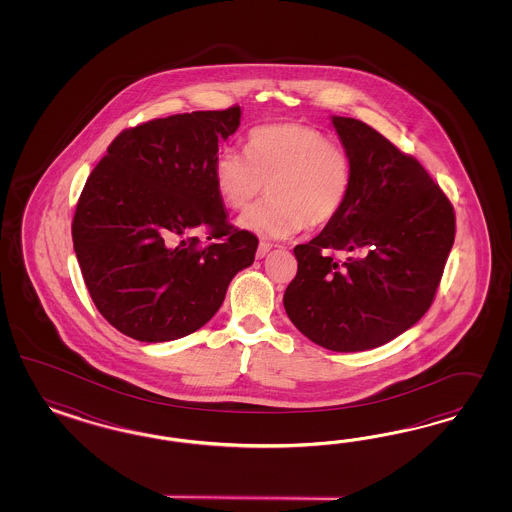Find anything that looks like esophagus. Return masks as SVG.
Instances as JSON below:
<instances>
[{
  "mask_svg": "<svg viewBox=\"0 0 512 512\" xmlns=\"http://www.w3.org/2000/svg\"><path fill=\"white\" fill-rule=\"evenodd\" d=\"M270 249H272V244H270V242H261V244H259V248H257V259H263V257H266Z\"/></svg>",
  "mask_w": 512,
  "mask_h": 512,
  "instance_id": "34e87169",
  "label": "esophagus"
}]
</instances>
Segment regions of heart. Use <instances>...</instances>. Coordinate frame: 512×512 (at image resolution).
<instances>
[{"label":"heart","mask_w":512,"mask_h":512,"mask_svg":"<svg viewBox=\"0 0 512 512\" xmlns=\"http://www.w3.org/2000/svg\"><path fill=\"white\" fill-rule=\"evenodd\" d=\"M353 182L349 154L321 131L300 124L255 127L246 154L227 148L214 163V184L231 210H244L263 193L268 199L240 217L244 231L268 240L332 223Z\"/></svg>","instance_id":"obj_1"}]
</instances>
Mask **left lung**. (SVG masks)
<instances>
[{
	"label": "left lung",
	"mask_w": 512,
	"mask_h": 512,
	"mask_svg": "<svg viewBox=\"0 0 512 512\" xmlns=\"http://www.w3.org/2000/svg\"><path fill=\"white\" fill-rule=\"evenodd\" d=\"M332 125L351 157V191L338 217L293 249L298 270L283 306L313 343L355 353L394 340L432 306L456 219L413 155L355 118L332 116Z\"/></svg>",
	"instance_id": "left-lung-1"
}]
</instances>
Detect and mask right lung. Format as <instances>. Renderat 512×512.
<instances>
[{
    "label": "right lung",
    "mask_w": 512,
    "mask_h": 512,
    "mask_svg": "<svg viewBox=\"0 0 512 512\" xmlns=\"http://www.w3.org/2000/svg\"><path fill=\"white\" fill-rule=\"evenodd\" d=\"M240 107L174 114L110 142L80 193L73 246L95 308L133 340L171 341L206 325L259 240L233 227L214 184L219 142ZM215 242L201 245L196 231Z\"/></svg>",
    "instance_id": "obj_1"
}]
</instances>
